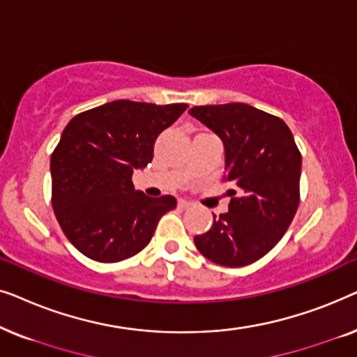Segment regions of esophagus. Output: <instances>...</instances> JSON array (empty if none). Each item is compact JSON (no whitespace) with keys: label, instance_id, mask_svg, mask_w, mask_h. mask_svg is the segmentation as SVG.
I'll return each instance as SVG.
<instances>
[{"label":"esophagus","instance_id":"obj_1","mask_svg":"<svg viewBox=\"0 0 357 357\" xmlns=\"http://www.w3.org/2000/svg\"><path fill=\"white\" fill-rule=\"evenodd\" d=\"M192 202H188V199H178V208H188L192 206Z\"/></svg>","mask_w":357,"mask_h":357}]
</instances>
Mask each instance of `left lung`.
Returning a JSON list of instances; mask_svg holds the SVG:
<instances>
[{"label":"left lung","instance_id":"1","mask_svg":"<svg viewBox=\"0 0 357 357\" xmlns=\"http://www.w3.org/2000/svg\"><path fill=\"white\" fill-rule=\"evenodd\" d=\"M190 115L211 128L226 149L234 190L229 211L214 216L195 245L208 260L238 268L265 257L281 241L301 202V151L280 116L241 102L198 105Z\"/></svg>","mask_w":357,"mask_h":357}]
</instances>
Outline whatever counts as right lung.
Returning a JSON list of instances; mask_svg holds the SVG:
<instances>
[{
    "label": "right lung",
    "mask_w": 357,
    "mask_h": 357,
    "mask_svg": "<svg viewBox=\"0 0 357 357\" xmlns=\"http://www.w3.org/2000/svg\"><path fill=\"white\" fill-rule=\"evenodd\" d=\"M187 107L114 100L81 112L63 130L50 160L52 206L82 255L100 263L136 255L177 206L170 195L135 192L131 177L153 160L155 138Z\"/></svg>",
    "instance_id": "add662e5"
}]
</instances>
